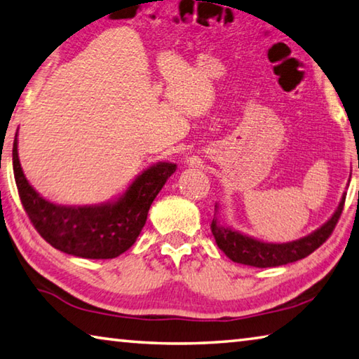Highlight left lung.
Returning a JSON list of instances; mask_svg holds the SVG:
<instances>
[{"mask_svg":"<svg viewBox=\"0 0 359 359\" xmlns=\"http://www.w3.org/2000/svg\"><path fill=\"white\" fill-rule=\"evenodd\" d=\"M345 204V193L340 199L339 208L334 212L332 217L327 220L323 226L315 229L306 238H301L287 244H271V242H263L250 236L242 234L239 231L231 229L228 226H222L214 217L210 229L214 234L215 242L220 250L226 255L234 263L253 266V267H276L288 263H294L297 259H302L311 255L312 252L326 242L331 233L336 228L344 210ZM217 209V205H215Z\"/></svg>","mask_w":359,"mask_h":359,"instance_id":"obj_1","label":"left lung"}]
</instances>
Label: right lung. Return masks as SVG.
Here are the masks:
<instances>
[{
    "instance_id": "add662e5",
    "label": "right lung",
    "mask_w": 359,
    "mask_h": 359,
    "mask_svg": "<svg viewBox=\"0 0 359 359\" xmlns=\"http://www.w3.org/2000/svg\"><path fill=\"white\" fill-rule=\"evenodd\" d=\"M12 168L23 209L42 239L72 257L111 259L135 244L151 203L177 166L156 163L139 174L120 198L100 205H62L42 198L22 171L17 135Z\"/></svg>"
}]
</instances>
